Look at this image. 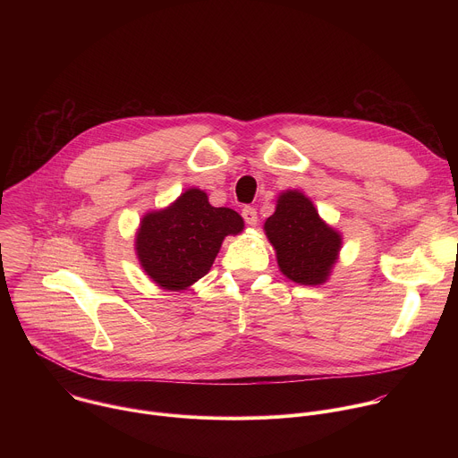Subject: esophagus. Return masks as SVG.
<instances>
[{
	"instance_id": "esophagus-1",
	"label": "esophagus",
	"mask_w": 458,
	"mask_h": 458,
	"mask_svg": "<svg viewBox=\"0 0 458 458\" xmlns=\"http://www.w3.org/2000/svg\"><path fill=\"white\" fill-rule=\"evenodd\" d=\"M241 214H242V217H244L246 225H250V226H255V225H257V212H255V208H251V207H244Z\"/></svg>"
}]
</instances>
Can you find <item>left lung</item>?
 Listing matches in <instances>:
<instances>
[{
    "mask_svg": "<svg viewBox=\"0 0 458 458\" xmlns=\"http://www.w3.org/2000/svg\"><path fill=\"white\" fill-rule=\"evenodd\" d=\"M263 228L283 276L304 286H320L330 279L343 248V233L318 216L304 191H281L276 212Z\"/></svg>",
    "mask_w": 458,
    "mask_h": 458,
    "instance_id": "left-lung-1",
    "label": "left lung"
}]
</instances>
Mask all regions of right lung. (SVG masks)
<instances>
[{"mask_svg": "<svg viewBox=\"0 0 458 458\" xmlns=\"http://www.w3.org/2000/svg\"><path fill=\"white\" fill-rule=\"evenodd\" d=\"M242 230L244 221L235 210L212 207L207 191L193 186L141 217L136 255L159 288L182 292L210 272L225 237Z\"/></svg>", "mask_w": 458, "mask_h": 458, "instance_id": "add662e5", "label": "right lung"}]
</instances>
